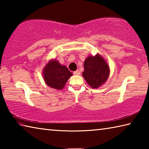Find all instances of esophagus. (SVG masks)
<instances>
[{
    "instance_id": "1",
    "label": "esophagus",
    "mask_w": 149,
    "mask_h": 149,
    "mask_svg": "<svg viewBox=\"0 0 149 149\" xmlns=\"http://www.w3.org/2000/svg\"><path fill=\"white\" fill-rule=\"evenodd\" d=\"M74 75H80V71L79 70H77L76 71H75L74 72Z\"/></svg>"
}]
</instances>
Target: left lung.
<instances>
[{
  "mask_svg": "<svg viewBox=\"0 0 149 149\" xmlns=\"http://www.w3.org/2000/svg\"><path fill=\"white\" fill-rule=\"evenodd\" d=\"M82 75L89 86L97 89L107 81L110 75V67L99 54L89 56L84 62Z\"/></svg>",
  "mask_w": 149,
  "mask_h": 149,
  "instance_id": "8db88e82",
  "label": "left lung"
}]
</instances>
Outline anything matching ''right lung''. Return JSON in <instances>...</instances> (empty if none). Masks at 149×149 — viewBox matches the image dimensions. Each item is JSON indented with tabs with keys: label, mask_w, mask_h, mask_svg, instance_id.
<instances>
[{
	"label": "right lung",
	"mask_w": 149,
	"mask_h": 149,
	"mask_svg": "<svg viewBox=\"0 0 149 149\" xmlns=\"http://www.w3.org/2000/svg\"><path fill=\"white\" fill-rule=\"evenodd\" d=\"M72 75L65 65L60 64L56 59L49 60L42 70L45 82L49 87L57 90L62 89Z\"/></svg>",
	"instance_id": "right-lung-1"
}]
</instances>
